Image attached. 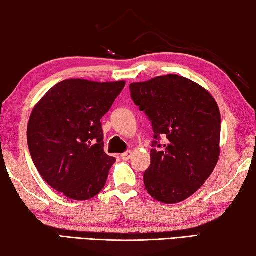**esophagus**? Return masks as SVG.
<instances>
[{
    "label": "esophagus",
    "mask_w": 256,
    "mask_h": 256,
    "mask_svg": "<svg viewBox=\"0 0 256 256\" xmlns=\"http://www.w3.org/2000/svg\"><path fill=\"white\" fill-rule=\"evenodd\" d=\"M120 157H122L123 160H130L132 157V151H126V152L120 154Z\"/></svg>",
    "instance_id": "esophagus-1"
}]
</instances>
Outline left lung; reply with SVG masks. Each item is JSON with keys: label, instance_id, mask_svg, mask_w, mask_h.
I'll use <instances>...</instances> for the list:
<instances>
[{"label": "left lung", "instance_id": "1", "mask_svg": "<svg viewBox=\"0 0 256 256\" xmlns=\"http://www.w3.org/2000/svg\"><path fill=\"white\" fill-rule=\"evenodd\" d=\"M134 104L152 123L159 150H151L144 186L156 200L174 204L193 196L220 156L222 118L214 98L196 82L177 74L130 84ZM160 136L166 144H158Z\"/></svg>", "mask_w": 256, "mask_h": 256}]
</instances>
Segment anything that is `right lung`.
Masks as SVG:
<instances>
[{
	"mask_svg": "<svg viewBox=\"0 0 256 256\" xmlns=\"http://www.w3.org/2000/svg\"><path fill=\"white\" fill-rule=\"evenodd\" d=\"M125 81L58 82L34 107L27 128L32 162L42 178L72 200L100 192L116 162L104 152L100 120Z\"/></svg>",
	"mask_w": 256,
	"mask_h": 256,
	"instance_id": "add662e5",
	"label": "right lung"
}]
</instances>
